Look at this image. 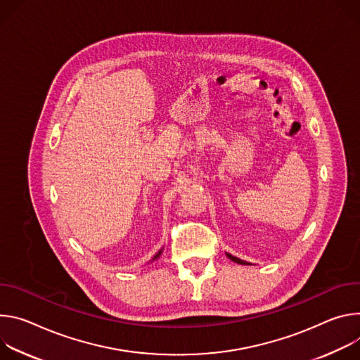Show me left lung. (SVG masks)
<instances>
[{"mask_svg":"<svg viewBox=\"0 0 360 360\" xmlns=\"http://www.w3.org/2000/svg\"><path fill=\"white\" fill-rule=\"evenodd\" d=\"M226 255H227V257H229L231 262H234V263H238V264H252V263H249V262H245V260H242V259H238V257L231 256L230 253H226Z\"/></svg>","mask_w":360,"mask_h":360,"instance_id":"left-lung-1","label":"left lung"}]
</instances>
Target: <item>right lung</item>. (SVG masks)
Returning a JSON list of instances; mask_svg holds the SVG:
<instances>
[{
	"instance_id": "obj_1",
	"label": "right lung",
	"mask_w": 360,
	"mask_h": 360,
	"mask_svg": "<svg viewBox=\"0 0 360 360\" xmlns=\"http://www.w3.org/2000/svg\"><path fill=\"white\" fill-rule=\"evenodd\" d=\"M162 252H163V249L160 250V252H158V253H157V255H155V256L151 259V262H153V260H155V259H158V257H160V255H162Z\"/></svg>"
}]
</instances>
